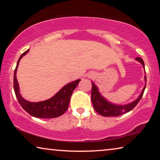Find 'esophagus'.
<instances>
[{"label": "esophagus", "instance_id": "obj_1", "mask_svg": "<svg viewBox=\"0 0 160 160\" xmlns=\"http://www.w3.org/2000/svg\"><path fill=\"white\" fill-rule=\"evenodd\" d=\"M92 76V75H90V76ZM91 77H92V76H91Z\"/></svg>", "mask_w": 160, "mask_h": 160}]
</instances>
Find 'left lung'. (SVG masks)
I'll return each mask as SVG.
<instances>
[{
	"mask_svg": "<svg viewBox=\"0 0 160 160\" xmlns=\"http://www.w3.org/2000/svg\"><path fill=\"white\" fill-rule=\"evenodd\" d=\"M135 60L138 61L143 65V67L145 69V65H144V62L141 58H136ZM146 81V76H144ZM92 94H91V99L92 102L93 107L95 110L99 113L102 115V117H118V116L123 115L124 113L129 112L132 109H133L136 106V105L138 103L140 100H141L142 96L143 95L144 90H145L146 85L143 87V90H142L141 95L138 96V98L134 101L130 102V103L126 105H117L108 102L106 98L102 97L100 92L98 91V88L97 86L92 82Z\"/></svg>",
	"mask_w": 160,
	"mask_h": 160,
	"instance_id": "obj_1",
	"label": "left lung"
}]
</instances>
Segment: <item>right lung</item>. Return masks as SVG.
<instances>
[{"instance_id":"obj_1","label":"right lung","mask_w":160,"mask_h":160,"mask_svg":"<svg viewBox=\"0 0 160 160\" xmlns=\"http://www.w3.org/2000/svg\"><path fill=\"white\" fill-rule=\"evenodd\" d=\"M28 52H29V49H28L20 56L17 61L16 68L14 70V89L19 103L22 107L24 110L34 117L51 119V118L60 117L67 111L72 93L81 80H76L66 84L50 99L36 102L28 101L24 99L19 93V84L17 79L16 73L21 58L25 55Z\"/></svg>"}]
</instances>
